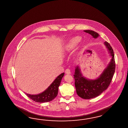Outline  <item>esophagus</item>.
<instances>
[{"instance_id": "obj_1", "label": "esophagus", "mask_w": 128, "mask_h": 128, "mask_svg": "<svg viewBox=\"0 0 128 128\" xmlns=\"http://www.w3.org/2000/svg\"><path fill=\"white\" fill-rule=\"evenodd\" d=\"M66 74H71V71L69 69H66L65 70Z\"/></svg>"}]
</instances>
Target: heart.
Returning <instances> with one entry per match:
<instances>
[{"label": "heart", "instance_id": "1", "mask_svg": "<svg viewBox=\"0 0 128 128\" xmlns=\"http://www.w3.org/2000/svg\"><path fill=\"white\" fill-rule=\"evenodd\" d=\"M80 38L79 36H75L72 38V39L69 41L68 43L67 44L66 47V50L68 51L71 50L74 48L79 43L80 41Z\"/></svg>", "mask_w": 128, "mask_h": 128}]
</instances>
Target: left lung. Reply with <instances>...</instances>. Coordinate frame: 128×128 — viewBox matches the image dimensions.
Listing matches in <instances>:
<instances>
[{
	"mask_svg": "<svg viewBox=\"0 0 128 128\" xmlns=\"http://www.w3.org/2000/svg\"><path fill=\"white\" fill-rule=\"evenodd\" d=\"M96 38L99 36L97 32L90 30H84ZM104 44L112 57L111 62L104 71L100 77L95 80H90L83 77L80 72V69L76 67L74 74L75 86L77 94L79 97L84 99L89 100L99 96L109 86L115 71V62L114 54L112 47L108 42Z\"/></svg>",
	"mask_w": 128,
	"mask_h": 128,
	"instance_id": "8db88e82",
	"label": "left lung"
}]
</instances>
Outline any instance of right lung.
<instances>
[{
  "label": "right lung",
  "mask_w": 128,
  "mask_h": 128,
  "mask_svg": "<svg viewBox=\"0 0 128 128\" xmlns=\"http://www.w3.org/2000/svg\"><path fill=\"white\" fill-rule=\"evenodd\" d=\"M64 73H62L59 75L50 86L41 94L37 95H30L26 94V95L31 100L36 102L44 103L52 101L57 96L58 92V87L62 81Z\"/></svg>",
  "instance_id": "1"
}]
</instances>
